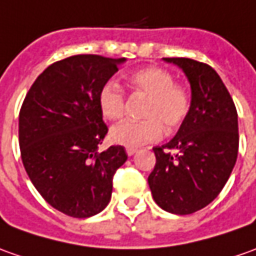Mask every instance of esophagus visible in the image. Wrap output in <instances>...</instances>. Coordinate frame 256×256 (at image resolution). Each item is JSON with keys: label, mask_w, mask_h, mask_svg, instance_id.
<instances>
[{"label": "esophagus", "mask_w": 256, "mask_h": 256, "mask_svg": "<svg viewBox=\"0 0 256 256\" xmlns=\"http://www.w3.org/2000/svg\"><path fill=\"white\" fill-rule=\"evenodd\" d=\"M126 152H128V156H134L136 152H137V148H134V147H128Z\"/></svg>", "instance_id": "34e87169"}]
</instances>
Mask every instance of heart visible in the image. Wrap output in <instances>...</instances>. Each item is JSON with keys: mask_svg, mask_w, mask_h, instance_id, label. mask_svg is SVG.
<instances>
[{"mask_svg": "<svg viewBox=\"0 0 256 256\" xmlns=\"http://www.w3.org/2000/svg\"><path fill=\"white\" fill-rule=\"evenodd\" d=\"M128 84L136 95L146 96L142 120H124L110 128L112 142L126 147H138L157 142L164 128L168 132L178 128L186 120L190 110L189 92L175 84L171 72L158 67H146L128 76ZM100 114L109 120L120 119L126 110L124 94L119 85L108 81L98 94Z\"/></svg>", "mask_w": 256, "mask_h": 256, "instance_id": "obj_1", "label": "heart"}]
</instances>
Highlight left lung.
I'll use <instances>...</instances> for the list:
<instances>
[{"label":"left lung","instance_id":"left-lung-1","mask_svg":"<svg viewBox=\"0 0 256 256\" xmlns=\"http://www.w3.org/2000/svg\"><path fill=\"white\" fill-rule=\"evenodd\" d=\"M164 60L185 72L192 99L176 136L152 148L157 161L148 185L156 203L165 212L192 214L214 200L230 178L238 156L237 109L210 66L185 57Z\"/></svg>","mask_w":256,"mask_h":256}]
</instances>
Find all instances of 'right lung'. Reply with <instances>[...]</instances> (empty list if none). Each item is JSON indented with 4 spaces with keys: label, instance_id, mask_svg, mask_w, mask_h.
Returning <instances> with one entry per match:
<instances>
[{
    "label": "right lung",
    "instance_id": "1",
    "mask_svg": "<svg viewBox=\"0 0 256 256\" xmlns=\"http://www.w3.org/2000/svg\"><path fill=\"white\" fill-rule=\"evenodd\" d=\"M126 58L78 54L53 62L33 82L19 112V147L42 198L64 214H98L112 196L124 147L99 152L108 133L98 105L100 86Z\"/></svg>",
    "mask_w": 256,
    "mask_h": 256
}]
</instances>
